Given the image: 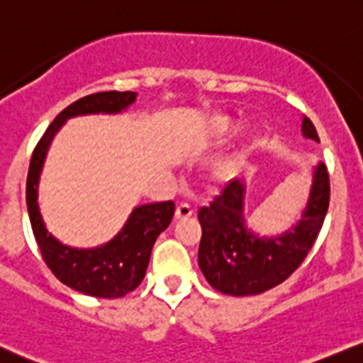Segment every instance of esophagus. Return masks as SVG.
I'll return each instance as SVG.
<instances>
[{"mask_svg":"<svg viewBox=\"0 0 363 363\" xmlns=\"http://www.w3.org/2000/svg\"><path fill=\"white\" fill-rule=\"evenodd\" d=\"M192 213H194V210H192L191 205H187V203H179V205L176 206L174 217L178 220H184V219H189Z\"/></svg>","mask_w":363,"mask_h":363,"instance_id":"1","label":"esophagus"}]
</instances>
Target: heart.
<instances>
[{
  "mask_svg": "<svg viewBox=\"0 0 363 363\" xmlns=\"http://www.w3.org/2000/svg\"><path fill=\"white\" fill-rule=\"evenodd\" d=\"M237 128H239V123L233 117L226 116V113H213L205 121L203 135L210 140H220L235 133ZM237 169H239V162L235 157H224L216 164L213 174L219 179H230L235 176Z\"/></svg>",
  "mask_w": 363,
  "mask_h": 363,
  "instance_id": "b5f03b06",
  "label": "heart"
}]
</instances>
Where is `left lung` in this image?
Masks as SVG:
<instances>
[{"label":"left lung","instance_id":"left-lung-1","mask_svg":"<svg viewBox=\"0 0 363 363\" xmlns=\"http://www.w3.org/2000/svg\"><path fill=\"white\" fill-rule=\"evenodd\" d=\"M301 133L319 143L315 126L303 117ZM246 184L231 179L208 206H201L198 264L206 281L228 296H255L276 287L312 250L330 205V176L323 162L313 167L312 187L301 219L276 237L251 231L244 216Z\"/></svg>","mask_w":363,"mask_h":363}]
</instances>
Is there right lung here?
<instances>
[{
  "mask_svg": "<svg viewBox=\"0 0 363 363\" xmlns=\"http://www.w3.org/2000/svg\"><path fill=\"white\" fill-rule=\"evenodd\" d=\"M137 92H96L78 99L62 110L46 133L37 144L32 155L26 179V205L33 235L40 247L44 262L64 285L94 298H123L135 291L146 274L151 250L162 231L171 224L174 216V203L162 201L140 205L133 208L121 231L98 247L78 250L62 244L46 230L39 203V178L51 140L64 123L76 116L89 113H121L133 105Z\"/></svg>",
  "mask_w": 363,
  "mask_h": 363,
  "instance_id": "obj_1",
  "label": "right lung"
}]
</instances>
